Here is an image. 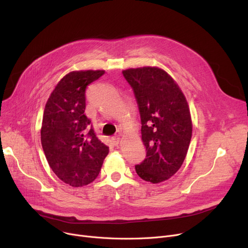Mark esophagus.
<instances>
[{
    "label": "esophagus",
    "instance_id": "obj_1",
    "mask_svg": "<svg viewBox=\"0 0 248 248\" xmlns=\"http://www.w3.org/2000/svg\"><path fill=\"white\" fill-rule=\"evenodd\" d=\"M111 140H112V142L113 144L116 146V145H119L120 144V140H121V138L119 137V136H115V137H113L112 139H111Z\"/></svg>",
    "mask_w": 248,
    "mask_h": 248
}]
</instances>
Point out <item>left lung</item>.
<instances>
[{"mask_svg": "<svg viewBox=\"0 0 248 248\" xmlns=\"http://www.w3.org/2000/svg\"><path fill=\"white\" fill-rule=\"evenodd\" d=\"M132 86L141 123L146 159L136 165L142 180L157 184L181 168L192 137V121L187 100L173 78L158 67L123 71Z\"/></svg>", "mask_w": 248, "mask_h": 248, "instance_id": "left-lung-1", "label": "left lung"}]
</instances>
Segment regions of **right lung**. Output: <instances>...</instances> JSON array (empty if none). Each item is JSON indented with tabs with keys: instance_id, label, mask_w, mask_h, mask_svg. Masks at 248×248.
<instances>
[{
	"instance_id": "right-lung-1",
	"label": "right lung",
	"mask_w": 248,
	"mask_h": 248,
	"mask_svg": "<svg viewBox=\"0 0 248 248\" xmlns=\"http://www.w3.org/2000/svg\"><path fill=\"white\" fill-rule=\"evenodd\" d=\"M103 74V70L66 74L45 106L41 127L45 157L55 175L72 187L93 182L108 154L84 114L86 87Z\"/></svg>"
}]
</instances>
